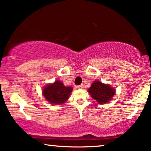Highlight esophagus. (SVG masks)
<instances>
[{
	"label": "esophagus",
	"instance_id": "obj_1",
	"mask_svg": "<svg viewBox=\"0 0 151 151\" xmlns=\"http://www.w3.org/2000/svg\"><path fill=\"white\" fill-rule=\"evenodd\" d=\"M77 88H83V84H80V85L77 86Z\"/></svg>",
	"mask_w": 151,
	"mask_h": 151
}]
</instances>
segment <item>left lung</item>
Wrapping results in <instances>:
<instances>
[{
    "label": "left lung",
    "mask_w": 151,
    "mask_h": 151,
    "mask_svg": "<svg viewBox=\"0 0 151 151\" xmlns=\"http://www.w3.org/2000/svg\"><path fill=\"white\" fill-rule=\"evenodd\" d=\"M91 96L99 104H105L115 95L114 88L109 84H104L98 80L95 81L88 89Z\"/></svg>",
    "instance_id": "left-lung-1"
}]
</instances>
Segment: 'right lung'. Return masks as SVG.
Masks as SVG:
<instances>
[{"label": "right lung", "mask_w": 151, "mask_h": 151, "mask_svg": "<svg viewBox=\"0 0 151 151\" xmlns=\"http://www.w3.org/2000/svg\"><path fill=\"white\" fill-rule=\"evenodd\" d=\"M73 88L71 86H65L59 80L52 84H49L43 89V96L51 104H63L69 98Z\"/></svg>", "instance_id": "obj_1"}]
</instances>
